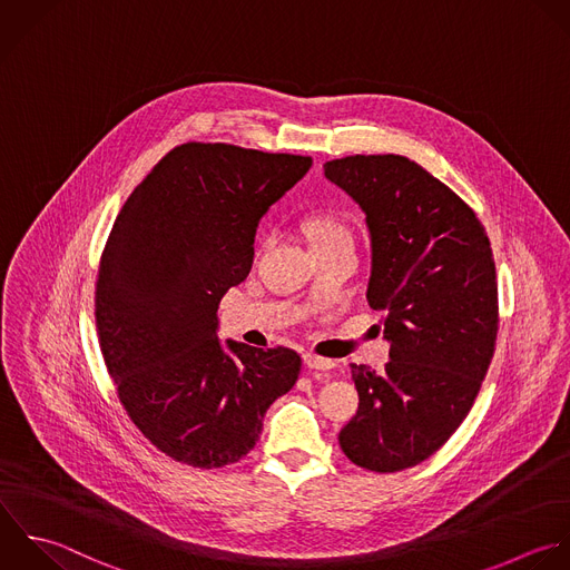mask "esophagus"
Instances as JSON below:
<instances>
[{
	"instance_id": "1",
	"label": "esophagus",
	"mask_w": 570,
	"mask_h": 570,
	"mask_svg": "<svg viewBox=\"0 0 570 570\" xmlns=\"http://www.w3.org/2000/svg\"><path fill=\"white\" fill-rule=\"evenodd\" d=\"M304 364L313 371H331L335 366L333 360H326V357H320L315 353H304Z\"/></svg>"
}]
</instances>
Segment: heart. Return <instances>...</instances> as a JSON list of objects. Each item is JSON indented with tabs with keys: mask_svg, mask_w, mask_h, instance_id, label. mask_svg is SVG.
Instances as JSON below:
<instances>
[{
	"mask_svg": "<svg viewBox=\"0 0 570 570\" xmlns=\"http://www.w3.org/2000/svg\"><path fill=\"white\" fill-rule=\"evenodd\" d=\"M304 233L313 246V250L331 248V246H342L348 244L353 246V230L351 226L331 213H315L304 219Z\"/></svg>",
	"mask_w": 570,
	"mask_h": 570,
	"instance_id": "1",
	"label": "heart"
}]
</instances>
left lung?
I'll use <instances>...</instances> for the list:
<instances>
[{
	"label": "left lung",
	"mask_w": 570,
	"mask_h": 570,
	"mask_svg": "<svg viewBox=\"0 0 570 570\" xmlns=\"http://www.w3.org/2000/svg\"><path fill=\"white\" fill-rule=\"evenodd\" d=\"M324 173L366 213V299L391 342L384 371L351 364L360 409L340 446L366 471H404L451 440L489 373L500 324L491 242L473 208L409 157L348 155Z\"/></svg>",
	"instance_id": "obj_1"
}]
</instances>
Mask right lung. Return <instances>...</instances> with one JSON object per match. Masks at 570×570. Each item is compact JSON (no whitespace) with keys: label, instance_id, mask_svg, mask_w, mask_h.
Masks as SVG:
<instances>
[{"label":"right lung","instance_id":"1","mask_svg":"<svg viewBox=\"0 0 570 570\" xmlns=\"http://www.w3.org/2000/svg\"><path fill=\"white\" fill-rule=\"evenodd\" d=\"M313 159L186 141L121 206L106 239L95 324L117 397L139 433L193 469L239 462L288 393L293 348L217 340V308L246 279L262 215Z\"/></svg>","mask_w":570,"mask_h":570}]
</instances>
